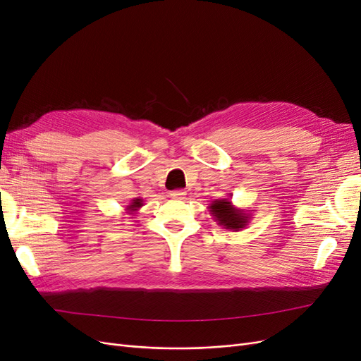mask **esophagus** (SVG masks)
Instances as JSON below:
<instances>
[{
    "label": "esophagus",
    "mask_w": 361,
    "mask_h": 361,
    "mask_svg": "<svg viewBox=\"0 0 361 361\" xmlns=\"http://www.w3.org/2000/svg\"><path fill=\"white\" fill-rule=\"evenodd\" d=\"M185 195H187V192L182 190H174L170 192V197L174 200H182V199H185Z\"/></svg>",
    "instance_id": "esophagus-1"
}]
</instances>
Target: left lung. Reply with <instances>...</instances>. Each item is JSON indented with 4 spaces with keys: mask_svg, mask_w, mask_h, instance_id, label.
<instances>
[{
    "mask_svg": "<svg viewBox=\"0 0 361 361\" xmlns=\"http://www.w3.org/2000/svg\"><path fill=\"white\" fill-rule=\"evenodd\" d=\"M209 212L214 220L227 231H243L250 223V215L244 209L236 207L231 199H218L209 204Z\"/></svg>",
    "mask_w": 361,
    "mask_h": 361,
    "instance_id": "left-lung-1",
    "label": "left lung"
}]
</instances>
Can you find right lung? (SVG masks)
I'll return each instance as SVG.
<instances>
[{
	"mask_svg": "<svg viewBox=\"0 0 361 361\" xmlns=\"http://www.w3.org/2000/svg\"><path fill=\"white\" fill-rule=\"evenodd\" d=\"M141 206H143V199H134L133 202L129 203V206H126V211L129 214H135Z\"/></svg>",
	"mask_w": 361,
	"mask_h": 361,
	"instance_id": "add662e5",
	"label": "right lung"
}]
</instances>
